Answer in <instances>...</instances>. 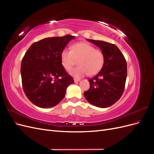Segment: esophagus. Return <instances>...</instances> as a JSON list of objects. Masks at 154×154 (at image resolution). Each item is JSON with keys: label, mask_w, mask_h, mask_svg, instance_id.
I'll use <instances>...</instances> for the list:
<instances>
[{"label": "esophagus", "mask_w": 154, "mask_h": 154, "mask_svg": "<svg viewBox=\"0 0 154 154\" xmlns=\"http://www.w3.org/2000/svg\"><path fill=\"white\" fill-rule=\"evenodd\" d=\"M74 82H75V83H77V82H80V79H76V78H74Z\"/></svg>", "instance_id": "esophagus-1"}]
</instances>
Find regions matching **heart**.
Masks as SVG:
<instances>
[{"instance_id":"obj_1","label":"heart","mask_w":154,"mask_h":154,"mask_svg":"<svg viewBox=\"0 0 154 154\" xmlns=\"http://www.w3.org/2000/svg\"><path fill=\"white\" fill-rule=\"evenodd\" d=\"M78 60L77 67L71 69L70 74L76 78H80L88 74L94 75L103 66L105 57L101 51L96 49L94 46L87 42H78L72 45L71 50L65 48L60 54V59L63 67L66 70L72 67Z\"/></svg>"}]
</instances>
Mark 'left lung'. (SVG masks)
Masks as SVG:
<instances>
[{
  "label": "left lung",
  "instance_id": "8db88e82",
  "mask_svg": "<svg viewBox=\"0 0 154 154\" xmlns=\"http://www.w3.org/2000/svg\"><path fill=\"white\" fill-rule=\"evenodd\" d=\"M87 40L101 49L105 62L101 71L88 80L90 88L83 95L92 105L106 108L114 104L123 94L127 75V63L116 45L102 40Z\"/></svg>",
  "mask_w": 154,
  "mask_h": 154
}]
</instances>
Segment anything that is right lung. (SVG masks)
Segmentation results:
<instances>
[{
    "label": "right lung",
    "instance_id": "1",
    "mask_svg": "<svg viewBox=\"0 0 154 154\" xmlns=\"http://www.w3.org/2000/svg\"><path fill=\"white\" fill-rule=\"evenodd\" d=\"M72 35L46 38L32 44L21 63L23 89L31 103L43 109L58 105L73 78L63 67L60 54Z\"/></svg>",
    "mask_w": 154,
    "mask_h": 154
}]
</instances>
